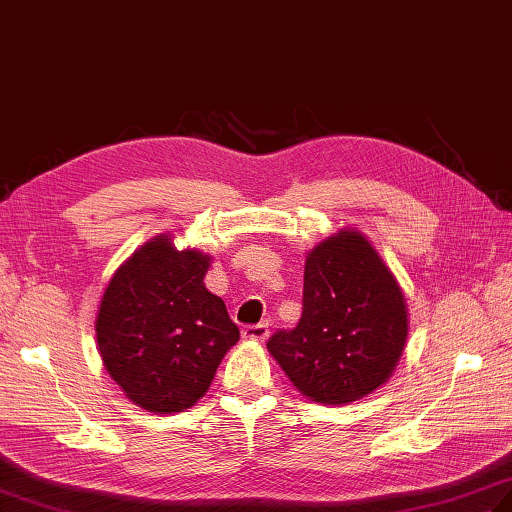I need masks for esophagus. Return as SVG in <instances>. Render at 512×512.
Masks as SVG:
<instances>
[{
  "instance_id": "esophagus-1",
  "label": "esophagus",
  "mask_w": 512,
  "mask_h": 512,
  "mask_svg": "<svg viewBox=\"0 0 512 512\" xmlns=\"http://www.w3.org/2000/svg\"><path fill=\"white\" fill-rule=\"evenodd\" d=\"M242 336H244L246 341H266L268 339V325L266 323L244 325Z\"/></svg>"
}]
</instances>
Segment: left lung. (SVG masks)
Here are the masks:
<instances>
[{
	"mask_svg": "<svg viewBox=\"0 0 512 512\" xmlns=\"http://www.w3.org/2000/svg\"><path fill=\"white\" fill-rule=\"evenodd\" d=\"M407 330L394 275L361 233L341 231L310 250L297 328L266 345L303 396L345 405L385 383Z\"/></svg>",
	"mask_w": 512,
	"mask_h": 512,
	"instance_id": "1",
	"label": "left lung"
}]
</instances>
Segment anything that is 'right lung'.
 <instances>
[{
    "label": "right lung",
    "instance_id": "right-lung-1",
    "mask_svg": "<svg viewBox=\"0 0 512 512\" xmlns=\"http://www.w3.org/2000/svg\"><path fill=\"white\" fill-rule=\"evenodd\" d=\"M209 264L200 250H176L160 235L136 250L105 288L96 317L99 352L138 407L189 409L239 341L224 301L204 288Z\"/></svg>",
    "mask_w": 512,
    "mask_h": 512
}]
</instances>
